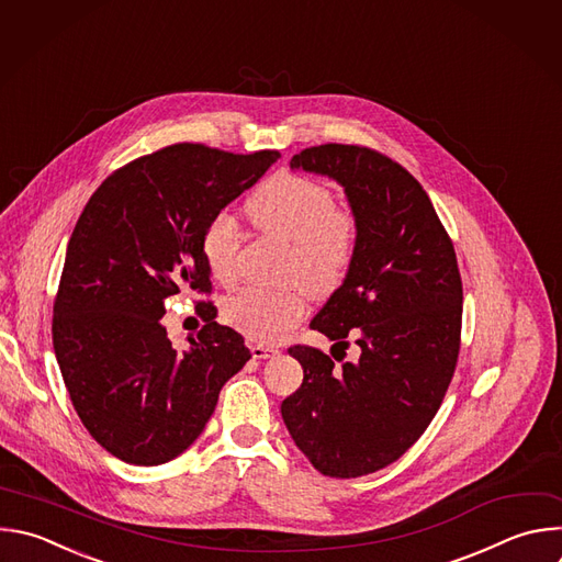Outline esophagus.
I'll return each instance as SVG.
<instances>
[{"label": "esophagus", "instance_id": "obj_1", "mask_svg": "<svg viewBox=\"0 0 562 562\" xmlns=\"http://www.w3.org/2000/svg\"><path fill=\"white\" fill-rule=\"evenodd\" d=\"M280 350L273 348V346H267V344H254L251 346V355L256 359H269V357H276Z\"/></svg>", "mask_w": 562, "mask_h": 562}]
</instances>
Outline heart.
Listing matches in <instances>:
<instances>
[{"instance_id":"heart-1","label":"heart","mask_w":562,"mask_h":562,"mask_svg":"<svg viewBox=\"0 0 562 562\" xmlns=\"http://www.w3.org/2000/svg\"><path fill=\"white\" fill-rule=\"evenodd\" d=\"M254 225L291 243L293 276L315 293L333 291L346 276L357 240L350 210L335 203L328 187L280 173L267 180L247 205ZM203 258L210 273L229 284L238 276L240 225L229 212L216 214L203 232ZM306 313L302 289L273 291L245 286L225 302V319L256 341H280Z\"/></svg>"}]
</instances>
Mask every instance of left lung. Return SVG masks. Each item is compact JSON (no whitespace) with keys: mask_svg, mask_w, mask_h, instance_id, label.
Wrapping results in <instances>:
<instances>
[{"mask_svg":"<svg viewBox=\"0 0 562 562\" xmlns=\"http://www.w3.org/2000/svg\"><path fill=\"white\" fill-rule=\"evenodd\" d=\"M291 169L339 182L355 216L350 267L311 328L333 348L352 337L359 359L337 366L291 346L304 380L282 402V419L315 470L355 479L397 461L435 419L459 357L461 276L428 194L400 162L328 143L295 154Z\"/></svg>","mask_w":562,"mask_h":562,"instance_id":"obj_1","label":"left lung"}]
</instances>
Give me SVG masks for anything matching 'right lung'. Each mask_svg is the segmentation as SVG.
<instances>
[{
    "label": "right lung",
    "instance_id": "obj_1",
    "mask_svg": "<svg viewBox=\"0 0 562 562\" xmlns=\"http://www.w3.org/2000/svg\"><path fill=\"white\" fill-rule=\"evenodd\" d=\"M280 158L176 143L110 173L70 236L55 300L53 344L72 406L116 459L160 465L190 448L221 389L249 361L240 333L207 322L176 350L165 300L210 293L203 232Z\"/></svg>",
    "mask_w": 562,
    "mask_h": 562
}]
</instances>
